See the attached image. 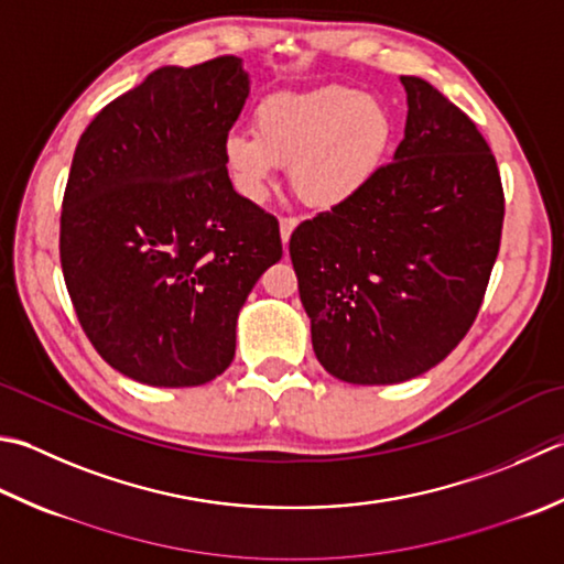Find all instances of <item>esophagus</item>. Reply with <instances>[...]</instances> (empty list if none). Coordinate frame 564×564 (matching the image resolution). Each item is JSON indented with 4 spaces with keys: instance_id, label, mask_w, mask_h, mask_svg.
Here are the masks:
<instances>
[{
    "instance_id": "obj_1",
    "label": "esophagus",
    "mask_w": 564,
    "mask_h": 564,
    "mask_svg": "<svg viewBox=\"0 0 564 564\" xmlns=\"http://www.w3.org/2000/svg\"><path fill=\"white\" fill-rule=\"evenodd\" d=\"M281 239H283V245H289V239H291V235H293V229H295V225H297V217H281Z\"/></svg>"
}]
</instances>
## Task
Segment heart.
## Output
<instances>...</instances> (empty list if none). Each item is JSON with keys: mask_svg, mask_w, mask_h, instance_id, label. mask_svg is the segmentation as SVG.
Masks as SVG:
<instances>
[{"mask_svg": "<svg viewBox=\"0 0 564 564\" xmlns=\"http://www.w3.org/2000/svg\"><path fill=\"white\" fill-rule=\"evenodd\" d=\"M393 117L357 87L327 85L281 93L257 109V131L225 139V161L239 193L263 200L281 165H293L295 193L313 207H337L357 197L389 159Z\"/></svg>", "mask_w": 564, "mask_h": 564, "instance_id": "obj_1", "label": "heart"}]
</instances>
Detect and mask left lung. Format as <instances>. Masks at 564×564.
<instances>
[{
  "label": "left lung",
  "mask_w": 564,
  "mask_h": 564,
  "mask_svg": "<svg viewBox=\"0 0 564 564\" xmlns=\"http://www.w3.org/2000/svg\"><path fill=\"white\" fill-rule=\"evenodd\" d=\"M405 137L364 191L291 235L313 349L333 377H421L455 349L487 293L503 227L489 143L457 105L401 75Z\"/></svg>",
  "instance_id": "left-lung-1"
}]
</instances>
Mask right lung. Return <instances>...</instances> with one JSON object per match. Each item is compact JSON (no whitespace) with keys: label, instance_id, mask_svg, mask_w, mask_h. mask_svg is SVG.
I'll return each mask as SVG.
<instances>
[{"label":"right lung","instance_id":"right-lung-1","mask_svg":"<svg viewBox=\"0 0 564 564\" xmlns=\"http://www.w3.org/2000/svg\"><path fill=\"white\" fill-rule=\"evenodd\" d=\"M249 97L237 55L165 65L83 131L61 213L75 315L109 367L183 389L223 373L279 219L231 187L225 139Z\"/></svg>","mask_w":564,"mask_h":564}]
</instances>
